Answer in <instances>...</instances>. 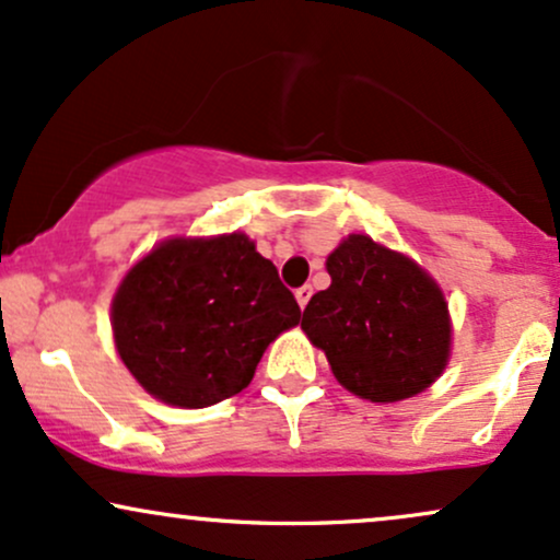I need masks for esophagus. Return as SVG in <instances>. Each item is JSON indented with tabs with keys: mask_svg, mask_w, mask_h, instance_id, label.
<instances>
[{
	"mask_svg": "<svg viewBox=\"0 0 560 560\" xmlns=\"http://www.w3.org/2000/svg\"><path fill=\"white\" fill-rule=\"evenodd\" d=\"M312 285H301L299 291H295V301H299V306L304 308L308 304V299H312Z\"/></svg>",
	"mask_w": 560,
	"mask_h": 560,
	"instance_id": "1",
	"label": "esophagus"
}]
</instances>
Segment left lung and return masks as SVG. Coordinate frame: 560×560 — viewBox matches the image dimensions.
Segmentation results:
<instances>
[{
	"mask_svg": "<svg viewBox=\"0 0 560 560\" xmlns=\"http://www.w3.org/2000/svg\"><path fill=\"white\" fill-rule=\"evenodd\" d=\"M330 288L312 295L301 327L346 390L393 404L422 393L451 353V319L435 280L409 256L348 235L327 256Z\"/></svg>",
	"mask_w": 560,
	"mask_h": 560,
	"instance_id": "8db88e82",
	"label": "left lung"
}]
</instances>
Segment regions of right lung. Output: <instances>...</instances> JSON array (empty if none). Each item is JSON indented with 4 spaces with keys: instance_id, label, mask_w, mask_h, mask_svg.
<instances>
[{
    "instance_id": "right-lung-1",
    "label": "right lung",
    "mask_w": 560,
    "mask_h": 560,
    "mask_svg": "<svg viewBox=\"0 0 560 560\" xmlns=\"http://www.w3.org/2000/svg\"><path fill=\"white\" fill-rule=\"evenodd\" d=\"M299 319L278 269L243 233L164 241L112 301L125 366L151 396L180 409L241 393L265 348Z\"/></svg>"
}]
</instances>
